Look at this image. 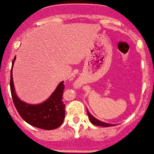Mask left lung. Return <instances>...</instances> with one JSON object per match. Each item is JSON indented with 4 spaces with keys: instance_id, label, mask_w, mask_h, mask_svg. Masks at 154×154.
I'll use <instances>...</instances> for the list:
<instances>
[{
    "instance_id": "1",
    "label": "left lung",
    "mask_w": 154,
    "mask_h": 154,
    "mask_svg": "<svg viewBox=\"0 0 154 154\" xmlns=\"http://www.w3.org/2000/svg\"><path fill=\"white\" fill-rule=\"evenodd\" d=\"M87 114H88V118H89L90 121H91V122H92V124L97 125V126H100V127H112V126H113L112 124H109V123H107V122H101V121L98 120V119H97L96 118H94V117H93V116L89 113V112H88V110H87Z\"/></svg>"
}]
</instances>
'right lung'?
Returning <instances> with one entry per match:
<instances>
[{"mask_svg": "<svg viewBox=\"0 0 154 154\" xmlns=\"http://www.w3.org/2000/svg\"><path fill=\"white\" fill-rule=\"evenodd\" d=\"M15 58L12 61V66ZM12 69L10 77V89L12 100L20 116L25 122L33 127L43 130H54L62 124L65 119V104L62 101L64 92V81L57 85V88L50 98L37 105L28 104L17 97L12 81Z\"/></svg>", "mask_w": 154, "mask_h": 154, "instance_id": "add662e5", "label": "right lung"}]
</instances>
